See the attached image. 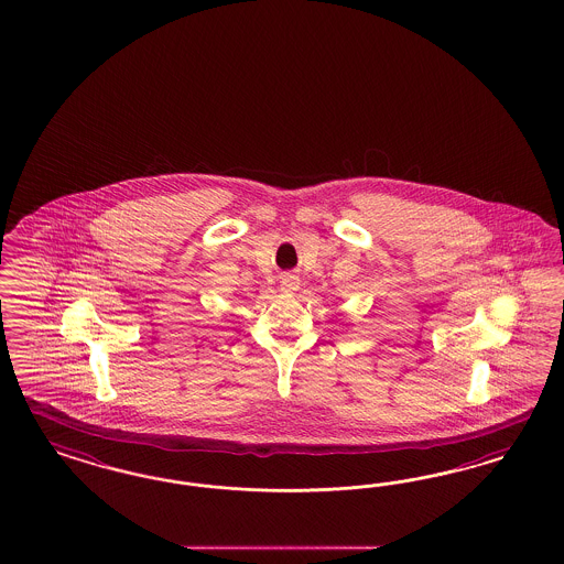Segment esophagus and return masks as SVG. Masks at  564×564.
I'll return each mask as SVG.
<instances>
[{
    "label": "esophagus",
    "mask_w": 564,
    "mask_h": 564,
    "mask_svg": "<svg viewBox=\"0 0 564 564\" xmlns=\"http://www.w3.org/2000/svg\"><path fill=\"white\" fill-rule=\"evenodd\" d=\"M299 286H301V280L294 273H284L280 278V289H282V292H296Z\"/></svg>",
    "instance_id": "1"
}]
</instances>
